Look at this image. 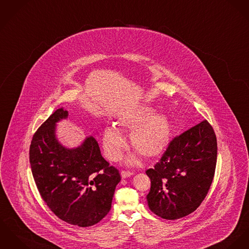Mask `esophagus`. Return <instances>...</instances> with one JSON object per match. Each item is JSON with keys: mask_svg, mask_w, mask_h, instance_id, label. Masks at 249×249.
Instances as JSON below:
<instances>
[{"mask_svg": "<svg viewBox=\"0 0 249 249\" xmlns=\"http://www.w3.org/2000/svg\"><path fill=\"white\" fill-rule=\"evenodd\" d=\"M133 174H134L133 172H131V171H125V170H123V171L121 172V175H122V177H123V178L130 177V176H132Z\"/></svg>", "mask_w": 249, "mask_h": 249, "instance_id": "obj_1", "label": "esophagus"}]
</instances>
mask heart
<instances>
[{
  "instance_id": "heart-1",
  "label": "heart",
  "mask_w": 249,
  "mask_h": 249,
  "mask_svg": "<svg viewBox=\"0 0 249 249\" xmlns=\"http://www.w3.org/2000/svg\"><path fill=\"white\" fill-rule=\"evenodd\" d=\"M154 112L153 107H143L123 116L118 122L122 129L131 131V145L144 158H156L161 155L171 137V124L167 115ZM103 145L107 157L117 161L122 158L126 141L117 128L109 126L103 133ZM135 160L133 157L129 162Z\"/></svg>"
}]
</instances>
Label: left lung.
<instances>
[{
  "label": "left lung",
  "instance_id": "left-lung-1",
  "mask_svg": "<svg viewBox=\"0 0 249 249\" xmlns=\"http://www.w3.org/2000/svg\"><path fill=\"white\" fill-rule=\"evenodd\" d=\"M217 162V139L203 121L176 136L161 158L145 171L151 187L146 196L150 210L166 220L194 212L206 197Z\"/></svg>",
  "mask_w": 249,
  "mask_h": 249
}]
</instances>
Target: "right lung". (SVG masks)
Segmentation results:
<instances>
[{"label":"right lung","mask_w":249,"mask_h":249,"mask_svg":"<svg viewBox=\"0 0 249 249\" xmlns=\"http://www.w3.org/2000/svg\"><path fill=\"white\" fill-rule=\"evenodd\" d=\"M68 114H51L33 135L29 161L37 188L49 209L61 220L87 227L99 223L111 208L119 170L103 158L95 138L88 137L77 148L63 146L55 124Z\"/></svg>","instance_id":"obj_1"}]
</instances>
